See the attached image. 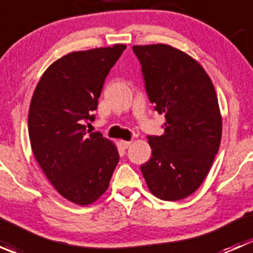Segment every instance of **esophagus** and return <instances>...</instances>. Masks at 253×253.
<instances>
[{
  "instance_id": "obj_1",
  "label": "esophagus",
  "mask_w": 253,
  "mask_h": 253,
  "mask_svg": "<svg viewBox=\"0 0 253 253\" xmlns=\"http://www.w3.org/2000/svg\"><path fill=\"white\" fill-rule=\"evenodd\" d=\"M120 144H121V147L124 148V149H127V148L129 147V145L132 144V142H127V141H121L120 142Z\"/></svg>"
}]
</instances>
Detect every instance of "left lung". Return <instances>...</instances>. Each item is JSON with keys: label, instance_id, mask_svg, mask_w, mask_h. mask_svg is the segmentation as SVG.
<instances>
[{"label": "left lung", "instance_id": "obj_1", "mask_svg": "<svg viewBox=\"0 0 253 253\" xmlns=\"http://www.w3.org/2000/svg\"><path fill=\"white\" fill-rule=\"evenodd\" d=\"M150 103L165 115L164 133L148 136L152 158L141 171L155 197L192 195L211 170L221 141V115L211 78L183 51L167 44L134 45Z\"/></svg>", "mask_w": 253, "mask_h": 253}]
</instances>
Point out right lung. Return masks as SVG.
I'll return each mask as SVG.
<instances>
[{
    "label": "right lung",
    "instance_id": "1",
    "mask_svg": "<svg viewBox=\"0 0 253 253\" xmlns=\"http://www.w3.org/2000/svg\"><path fill=\"white\" fill-rule=\"evenodd\" d=\"M125 48L115 44L62 56L48 66L30 101L33 154L56 191L78 206L106 192L119 163L115 143L88 134L85 122L94 120L106 76Z\"/></svg>",
    "mask_w": 253,
    "mask_h": 253
}]
</instances>
